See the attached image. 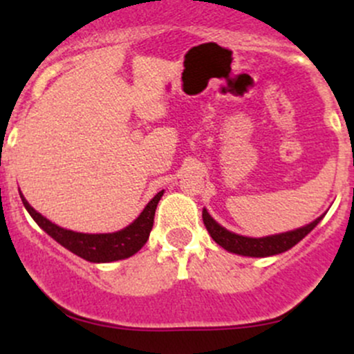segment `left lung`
Listing matches in <instances>:
<instances>
[{"instance_id": "obj_1", "label": "left lung", "mask_w": 354, "mask_h": 354, "mask_svg": "<svg viewBox=\"0 0 354 354\" xmlns=\"http://www.w3.org/2000/svg\"><path fill=\"white\" fill-rule=\"evenodd\" d=\"M321 218L323 216L315 219V221L310 223V225L303 226V228L288 231V233L274 234V236H266V238H246V236H239V234L231 233V231L225 230L223 226H219L218 223L209 216L208 211L203 209V223H205L209 236L213 238L219 246L228 250L230 253H236L243 256H254V258H265V256H273V254L283 253V251H288L290 248H293L296 243L301 241V239L306 236V234L310 233L316 225H318Z\"/></svg>"}]
</instances>
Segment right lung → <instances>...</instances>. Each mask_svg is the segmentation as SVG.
<instances>
[{
    "label": "right lung",
    "mask_w": 354,
    "mask_h": 354,
    "mask_svg": "<svg viewBox=\"0 0 354 354\" xmlns=\"http://www.w3.org/2000/svg\"><path fill=\"white\" fill-rule=\"evenodd\" d=\"M165 191H160L151 201L146 205L143 213L138 216L135 221L124 230L116 231V233L108 234H84V233H75V231L64 230L51 223L50 219L41 216L39 213L31 208L30 203L24 200L21 193V201L31 218L38 223L41 228L46 231L53 239L70 250L71 253L78 254L80 258L86 259L91 263H109L118 261V259H124L133 256L143 248V245L148 241L149 233H151L153 221H154V211H156L158 201L161 200Z\"/></svg>",
    "instance_id": "right-lung-1"
}]
</instances>
